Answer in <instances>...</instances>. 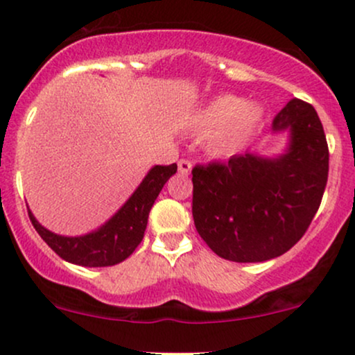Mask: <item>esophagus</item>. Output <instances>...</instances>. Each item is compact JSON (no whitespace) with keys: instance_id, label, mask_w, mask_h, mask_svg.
<instances>
[{"instance_id":"esophagus-1","label":"esophagus","mask_w":355,"mask_h":355,"mask_svg":"<svg viewBox=\"0 0 355 355\" xmlns=\"http://www.w3.org/2000/svg\"><path fill=\"white\" fill-rule=\"evenodd\" d=\"M191 170V164L189 160H178V172L183 175H189Z\"/></svg>"}]
</instances>
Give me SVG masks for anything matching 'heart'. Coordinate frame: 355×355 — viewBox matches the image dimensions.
<instances>
[{"label": "heart", "instance_id": "heart-1", "mask_svg": "<svg viewBox=\"0 0 355 355\" xmlns=\"http://www.w3.org/2000/svg\"><path fill=\"white\" fill-rule=\"evenodd\" d=\"M263 120V108L245 103L235 95H220L195 113L193 128L202 135H214L210 152L230 155L255 133Z\"/></svg>", "mask_w": 355, "mask_h": 355}]
</instances>
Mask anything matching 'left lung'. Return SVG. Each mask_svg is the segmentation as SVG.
<instances>
[{"label": "left lung", "mask_w": 355, "mask_h": 355, "mask_svg": "<svg viewBox=\"0 0 355 355\" xmlns=\"http://www.w3.org/2000/svg\"><path fill=\"white\" fill-rule=\"evenodd\" d=\"M272 130L288 132L284 155L245 152L191 170L195 229L232 262H266L291 250L311 225L327 185L329 146L312 105L291 100Z\"/></svg>", "instance_id": "left-lung-1"}]
</instances>
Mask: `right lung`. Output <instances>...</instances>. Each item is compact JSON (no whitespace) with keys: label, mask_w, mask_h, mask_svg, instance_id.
<instances>
[{"label":"right lung","mask_w":355,"mask_h":355,"mask_svg":"<svg viewBox=\"0 0 355 355\" xmlns=\"http://www.w3.org/2000/svg\"><path fill=\"white\" fill-rule=\"evenodd\" d=\"M175 172H177V164L155 165L146 173L138 189L133 191L132 197L105 225L80 237H64V235L53 234L44 229L30 210H28V215L40 237L67 262L83 267L115 266L128 259L140 245L146 223H148L150 210L166 180Z\"/></svg>","instance_id":"right-lung-1"}]
</instances>
